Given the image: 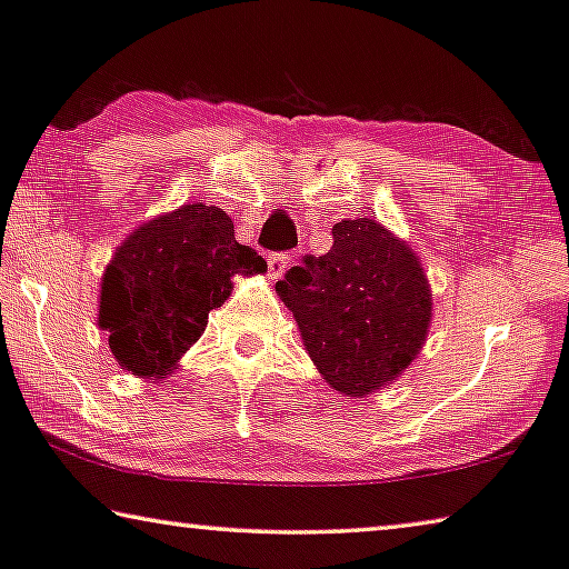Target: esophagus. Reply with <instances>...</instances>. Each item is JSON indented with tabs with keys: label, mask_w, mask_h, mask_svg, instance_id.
Returning <instances> with one entry per match:
<instances>
[{
	"label": "esophagus",
	"mask_w": 569,
	"mask_h": 569,
	"mask_svg": "<svg viewBox=\"0 0 569 569\" xmlns=\"http://www.w3.org/2000/svg\"><path fill=\"white\" fill-rule=\"evenodd\" d=\"M288 262H291V256H286V252H276V256L268 258V276L273 278H281L283 270L288 268Z\"/></svg>",
	"instance_id": "1"
}]
</instances>
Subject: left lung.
I'll return each instance as SVG.
<instances>
[{"instance_id": "left-lung-1", "label": "left lung", "mask_w": 569, "mask_h": 569, "mask_svg": "<svg viewBox=\"0 0 569 569\" xmlns=\"http://www.w3.org/2000/svg\"><path fill=\"white\" fill-rule=\"evenodd\" d=\"M332 237L327 256L303 258L276 291L327 383L362 398L417 360L431 288L417 252L376 219H342Z\"/></svg>"}]
</instances>
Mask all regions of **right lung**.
<instances>
[{
	"mask_svg": "<svg viewBox=\"0 0 569 569\" xmlns=\"http://www.w3.org/2000/svg\"><path fill=\"white\" fill-rule=\"evenodd\" d=\"M256 250L234 240L222 209L183 203L138 227L101 278L99 327L109 350L138 378H163L207 329L234 276L266 273Z\"/></svg>",
	"mask_w": 569,
	"mask_h": 569,
	"instance_id": "add662e5",
	"label": "right lung"
}]
</instances>
